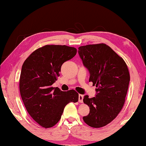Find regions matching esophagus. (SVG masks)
<instances>
[{
    "instance_id": "34e87169",
    "label": "esophagus",
    "mask_w": 146,
    "mask_h": 146,
    "mask_svg": "<svg viewBox=\"0 0 146 146\" xmlns=\"http://www.w3.org/2000/svg\"><path fill=\"white\" fill-rule=\"evenodd\" d=\"M83 98H84V96L82 95H78V102L80 103H82L83 102Z\"/></svg>"
}]
</instances>
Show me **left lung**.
I'll return each mask as SVG.
<instances>
[{"instance_id":"8db88e82","label":"left lung","mask_w":146,"mask_h":146,"mask_svg":"<svg viewBox=\"0 0 146 146\" xmlns=\"http://www.w3.org/2000/svg\"><path fill=\"white\" fill-rule=\"evenodd\" d=\"M78 54L90 73L89 82L97 87V95L84 103L90 107V113L83 117L88 125L104 127L115 119L125 103L130 75L126 63L106 44L80 46Z\"/></svg>"}]
</instances>
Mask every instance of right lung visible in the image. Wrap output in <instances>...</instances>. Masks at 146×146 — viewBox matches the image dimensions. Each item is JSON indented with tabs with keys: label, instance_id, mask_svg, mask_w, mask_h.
I'll return each mask as SVG.
<instances>
[{
	"label": "right lung",
	"instance_id": "add662e5",
	"mask_svg": "<svg viewBox=\"0 0 146 146\" xmlns=\"http://www.w3.org/2000/svg\"><path fill=\"white\" fill-rule=\"evenodd\" d=\"M76 51L66 45H46L34 51L23 64L19 80L21 98L29 115L44 128L53 127L60 120L68 103L78 102L75 90L62 91L52 87L62 65Z\"/></svg>",
	"mask_w": 146,
	"mask_h": 146
}]
</instances>
